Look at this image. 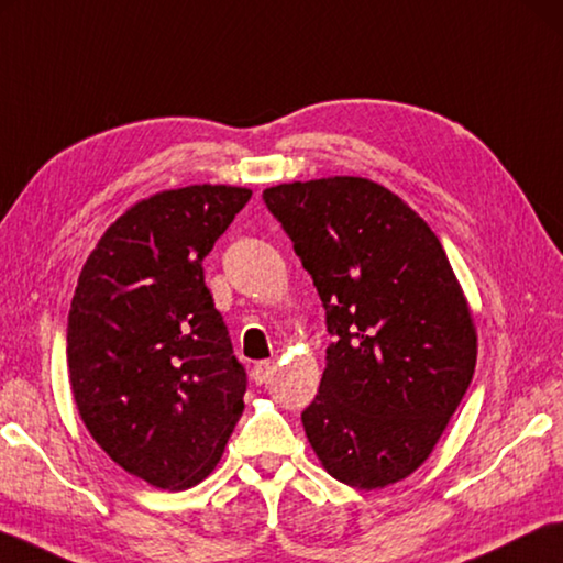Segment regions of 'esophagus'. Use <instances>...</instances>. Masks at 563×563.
<instances>
[{
    "label": "esophagus",
    "mask_w": 563,
    "mask_h": 563,
    "mask_svg": "<svg viewBox=\"0 0 563 563\" xmlns=\"http://www.w3.org/2000/svg\"><path fill=\"white\" fill-rule=\"evenodd\" d=\"M273 372H275V362H271V360L258 362V364L253 366V382L255 384H265L273 376Z\"/></svg>",
    "instance_id": "obj_1"
}]
</instances>
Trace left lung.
<instances>
[{"mask_svg": "<svg viewBox=\"0 0 563 563\" xmlns=\"http://www.w3.org/2000/svg\"><path fill=\"white\" fill-rule=\"evenodd\" d=\"M263 201L332 334L302 411L312 451L344 485H394L431 455L473 382L475 324L448 255L413 209L369 179L280 184Z\"/></svg>", "mask_w": 563, "mask_h": 563, "instance_id": "left-lung-1", "label": "left lung"}]
</instances>
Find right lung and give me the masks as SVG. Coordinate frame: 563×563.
Instances as JSON below:
<instances>
[{"mask_svg": "<svg viewBox=\"0 0 563 563\" xmlns=\"http://www.w3.org/2000/svg\"><path fill=\"white\" fill-rule=\"evenodd\" d=\"M249 199L194 184L135 203L88 255L70 302L78 413L122 470L162 489L201 483L243 413L249 376L201 261Z\"/></svg>", "mask_w": 563, "mask_h": 563, "instance_id": "right-lung-1", "label": "right lung"}]
</instances>
